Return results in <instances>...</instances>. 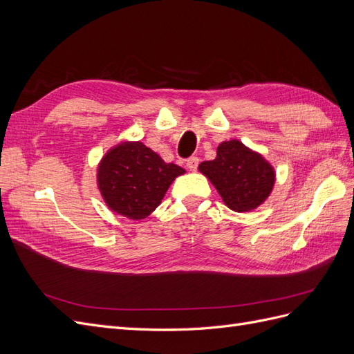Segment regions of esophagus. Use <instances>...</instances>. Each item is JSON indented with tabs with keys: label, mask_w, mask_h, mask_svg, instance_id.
<instances>
[{
	"label": "esophagus",
	"mask_w": 354,
	"mask_h": 354,
	"mask_svg": "<svg viewBox=\"0 0 354 354\" xmlns=\"http://www.w3.org/2000/svg\"><path fill=\"white\" fill-rule=\"evenodd\" d=\"M198 165H199V159L196 156H192V158L187 159V168L190 171H196Z\"/></svg>",
	"instance_id": "esophagus-1"
}]
</instances>
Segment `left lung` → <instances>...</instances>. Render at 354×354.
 <instances>
[{
	"label": "left lung",
	"mask_w": 354,
	"mask_h": 354,
	"mask_svg": "<svg viewBox=\"0 0 354 354\" xmlns=\"http://www.w3.org/2000/svg\"><path fill=\"white\" fill-rule=\"evenodd\" d=\"M198 169L217 189L223 202L236 212L260 207L270 196L276 181L269 160L236 138L221 142L216 159L201 162Z\"/></svg>",
	"instance_id": "8db88e82"
}]
</instances>
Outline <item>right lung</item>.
Segmentation results:
<instances>
[{
    "label": "right lung",
    "instance_id": "right-lung-1",
    "mask_svg": "<svg viewBox=\"0 0 354 354\" xmlns=\"http://www.w3.org/2000/svg\"><path fill=\"white\" fill-rule=\"evenodd\" d=\"M186 171L160 158L142 142H121L97 165V187L108 208L143 220L159 207L171 183Z\"/></svg>",
    "mask_w": 354,
    "mask_h": 354
}]
</instances>
